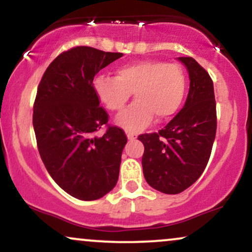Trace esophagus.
<instances>
[{
    "mask_svg": "<svg viewBox=\"0 0 252 252\" xmlns=\"http://www.w3.org/2000/svg\"><path fill=\"white\" fill-rule=\"evenodd\" d=\"M126 136H128V140L130 141L135 140V138L137 137V135H136V132L134 131H126Z\"/></svg>",
    "mask_w": 252,
    "mask_h": 252,
    "instance_id": "esophagus-1",
    "label": "esophagus"
}]
</instances>
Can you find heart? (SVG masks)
Instances as JSON below:
<instances>
[{
	"label": "heart",
	"mask_w": 252,
	"mask_h": 252,
	"mask_svg": "<svg viewBox=\"0 0 252 252\" xmlns=\"http://www.w3.org/2000/svg\"><path fill=\"white\" fill-rule=\"evenodd\" d=\"M94 86L100 102L114 112L122 111L134 92L136 102L116 122L136 131L148 126L154 116L164 121L178 111L186 91V76L178 63L142 60L118 67L116 78L98 76Z\"/></svg>",
	"instance_id": "obj_1"
}]
</instances>
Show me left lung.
<instances>
[{"instance_id": "obj_1", "label": "left lung", "mask_w": 252, "mask_h": 252, "mask_svg": "<svg viewBox=\"0 0 252 252\" xmlns=\"http://www.w3.org/2000/svg\"><path fill=\"white\" fill-rule=\"evenodd\" d=\"M179 60L189 74V92L184 108L158 132L142 134L143 175L153 189L178 194L200 178L212 152L217 131L213 82L193 58Z\"/></svg>"}]
</instances>
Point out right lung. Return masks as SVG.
Returning a JSON list of instances; mask_svg holds the SVG:
<instances>
[{
  "instance_id": "add662e5",
  "label": "right lung",
  "mask_w": 252,
  "mask_h": 252,
  "mask_svg": "<svg viewBox=\"0 0 252 252\" xmlns=\"http://www.w3.org/2000/svg\"><path fill=\"white\" fill-rule=\"evenodd\" d=\"M123 57L89 46L63 52L37 86L33 106L36 144L46 169L66 193L96 200L116 186L126 143L123 129L109 124L94 78ZM105 128L102 136H97Z\"/></svg>"
}]
</instances>
